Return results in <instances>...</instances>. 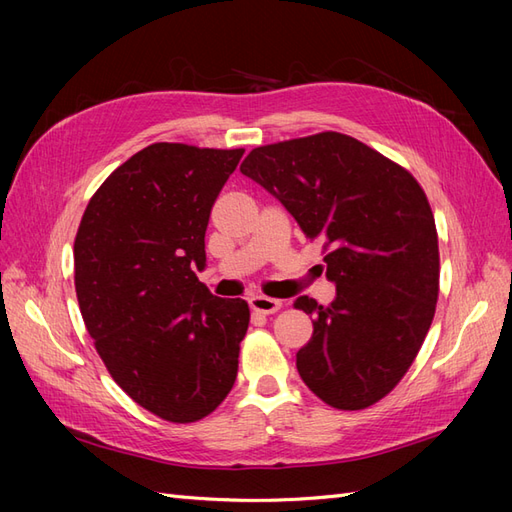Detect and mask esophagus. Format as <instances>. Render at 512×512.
I'll return each mask as SVG.
<instances>
[{
    "instance_id": "obj_1",
    "label": "esophagus",
    "mask_w": 512,
    "mask_h": 512,
    "mask_svg": "<svg viewBox=\"0 0 512 512\" xmlns=\"http://www.w3.org/2000/svg\"><path fill=\"white\" fill-rule=\"evenodd\" d=\"M250 307L258 314H275L277 309H282V301L265 297V294H254L250 297Z\"/></svg>"
}]
</instances>
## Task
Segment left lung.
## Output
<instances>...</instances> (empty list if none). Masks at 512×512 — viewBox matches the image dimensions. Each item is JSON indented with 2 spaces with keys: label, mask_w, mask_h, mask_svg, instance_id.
<instances>
[{
  "label": "left lung",
  "mask_w": 512,
  "mask_h": 512,
  "mask_svg": "<svg viewBox=\"0 0 512 512\" xmlns=\"http://www.w3.org/2000/svg\"><path fill=\"white\" fill-rule=\"evenodd\" d=\"M324 247L331 305L299 297L314 316L297 352L309 391L337 410H363L406 376L436 314V220L404 166L339 132L256 147L241 164Z\"/></svg>",
  "instance_id": "obj_1"
}]
</instances>
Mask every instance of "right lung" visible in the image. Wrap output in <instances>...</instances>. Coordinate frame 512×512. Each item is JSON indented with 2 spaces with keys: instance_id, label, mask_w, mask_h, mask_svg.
<instances>
[{
  "instance_id": "1",
  "label": "right lung",
  "mask_w": 512,
  "mask_h": 512,
  "mask_svg": "<svg viewBox=\"0 0 512 512\" xmlns=\"http://www.w3.org/2000/svg\"><path fill=\"white\" fill-rule=\"evenodd\" d=\"M245 149L153 143L91 196L74 239V286L108 374L170 423L218 408L250 324L243 299L213 297L205 269L211 207Z\"/></svg>"
}]
</instances>
